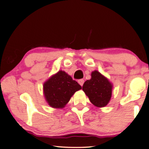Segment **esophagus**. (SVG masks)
<instances>
[{
  "mask_svg": "<svg viewBox=\"0 0 149 149\" xmlns=\"http://www.w3.org/2000/svg\"><path fill=\"white\" fill-rule=\"evenodd\" d=\"M78 84H79L81 86H83V84H84V80L83 79H81V80H78Z\"/></svg>",
  "mask_w": 149,
  "mask_h": 149,
  "instance_id": "1",
  "label": "esophagus"
}]
</instances>
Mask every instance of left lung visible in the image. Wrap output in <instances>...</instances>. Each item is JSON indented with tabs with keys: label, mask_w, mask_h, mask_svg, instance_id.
Instances as JSON below:
<instances>
[{
	"label": "left lung",
	"mask_w": 149,
	"mask_h": 149,
	"mask_svg": "<svg viewBox=\"0 0 149 149\" xmlns=\"http://www.w3.org/2000/svg\"><path fill=\"white\" fill-rule=\"evenodd\" d=\"M91 76V79L84 82L83 91L95 106L104 107L111 99L113 84L97 70L92 71Z\"/></svg>",
	"instance_id": "left-lung-1"
}]
</instances>
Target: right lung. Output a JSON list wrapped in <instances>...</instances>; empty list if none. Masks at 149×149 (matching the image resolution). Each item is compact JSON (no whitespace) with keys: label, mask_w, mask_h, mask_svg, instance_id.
Segmentation results:
<instances>
[{"label":"right lung","mask_w":149,"mask_h":149,"mask_svg":"<svg viewBox=\"0 0 149 149\" xmlns=\"http://www.w3.org/2000/svg\"><path fill=\"white\" fill-rule=\"evenodd\" d=\"M81 89L82 87L77 82L61 70L52 75L43 84L44 97L53 108L65 107L74 93Z\"/></svg>","instance_id":"right-lung-1"}]
</instances>
